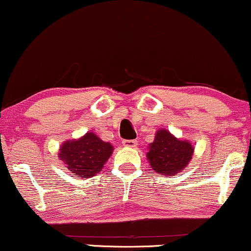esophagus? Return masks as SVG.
<instances>
[{"mask_svg": "<svg viewBox=\"0 0 251 251\" xmlns=\"http://www.w3.org/2000/svg\"><path fill=\"white\" fill-rule=\"evenodd\" d=\"M138 145V141L136 140H123V146L124 147H128V148H134Z\"/></svg>", "mask_w": 251, "mask_h": 251, "instance_id": "obj_1", "label": "esophagus"}]
</instances>
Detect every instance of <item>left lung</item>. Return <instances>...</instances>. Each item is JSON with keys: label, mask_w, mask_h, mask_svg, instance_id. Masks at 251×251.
Instances as JSON below:
<instances>
[{"label": "left lung", "mask_w": 251, "mask_h": 251, "mask_svg": "<svg viewBox=\"0 0 251 251\" xmlns=\"http://www.w3.org/2000/svg\"><path fill=\"white\" fill-rule=\"evenodd\" d=\"M195 147L189 140L176 138L166 128L158 129L149 144L147 160L153 170L166 176L182 173L191 161Z\"/></svg>", "instance_id": "left-lung-1"}]
</instances>
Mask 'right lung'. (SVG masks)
I'll list each match as a JSON object with an SVG mask.
<instances>
[{
	"instance_id": "1",
	"label": "right lung",
	"mask_w": 251,
	"mask_h": 251,
	"mask_svg": "<svg viewBox=\"0 0 251 251\" xmlns=\"http://www.w3.org/2000/svg\"><path fill=\"white\" fill-rule=\"evenodd\" d=\"M113 153V146L93 132L73 140H66L59 148V158L73 175L82 179L90 178L102 171Z\"/></svg>"
}]
</instances>
